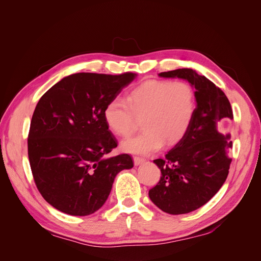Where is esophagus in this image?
Segmentation results:
<instances>
[{
  "label": "esophagus",
  "mask_w": 261,
  "mask_h": 261,
  "mask_svg": "<svg viewBox=\"0 0 261 261\" xmlns=\"http://www.w3.org/2000/svg\"><path fill=\"white\" fill-rule=\"evenodd\" d=\"M146 160L144 158H139V156H134V164L135 165H139V164H143Z\"/></svg>",
  "instance_id": "obj_1"
}]
</instances>
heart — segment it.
Here are the masks:
<instances>
[{"label":"heart","mask_w":261,"mask_h":261,"mask_svg":"<svg viewBox=\"0 0 261 261\" xmlns=\"http://www.w3.org/2000/svg\"><path fill=\"white\" fill-rule=\"evenodd\" d=\"M127 102L110 100L103 109V120L118 136H129L137 120H143L144 132L122 141V150L137 154H150L179 141L192 123L195 92L186 82L146 81L133 88Z\"/></svg>","instance_id":"b5f03b06"}]
</instances>
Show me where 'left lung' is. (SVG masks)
Here are the masks:
<instances>
[{
    "label": "left lung",
    "mask_w": 261,
    "mask_h": 261,
    "mask_svg": "<svg viewBox=\"0 0 261 261\" xmlns=\"http://www.w3.org/2000/svg\"><path fill=\"white\" fill-rule=\"evenodd\" d=\"M179 78L195 88L196 109L191 125L163 159L153 162L161 171L159 183L149 191L155 206L170 215H184L202 207L224 184L232 159L230 134L219 133L218 125L233 120L230 101L207 77L192 68L159 74Z\"/></svg>",
    "instance_id": "1"
}]
</instances>
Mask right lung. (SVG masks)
Segmentation results:
<instances>
[{
	"instance_id": "add662e5",
	"label": "right lung",
	"mask_w": 261,
	"mask_h": 261,
	"mask_svg": "<svg viewBox=\"0 0 261 261\" xmlns=\"http://www.w3.org/2000/svg\"><path fill=\"white\" fill-rule=\"evenodd\" d=\"M136 76L77 73L39 100L28 156L38 191L55 209L91 215L105 204L117 173L134 167L129 154L107 156L117 141L103 120V109Z\"/></svg>"
}]
</instances>
